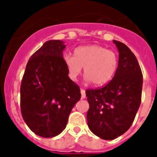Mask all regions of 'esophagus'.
Returning a JSON list of instances; mask_svg holds the SVG:
<instances>
[{"label": "esophagus", "instance_id": "esophagus-1", "mask_svg": "<svg viewBox=\"0 0 157 157\" xmlns=\"http://www.w3.org/2000/svg\"><path fill=\"white\" fill-rule=\"evenodd\" d=\"M81 98H86V90H83V89H81Z\"/></svg>", "mask_w": 157, "mask_h": 157}]
</instances>
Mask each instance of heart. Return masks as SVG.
I'll return each mask as SVG.
<instances>
[{
    "label": "heart",
    "mask_w": 157,
    "mask_h": 157,
    "mask_svg": "<svg viewBox=\"0 0 157 157\" xmlns=\"http://www.w3.org/2000/svg\"><path fill=\"white\" fill-rule=\"evenodd\" d=\"M64 64L71 81L77 80L84 67L86 81L103 86L113 78L118 67V56L115 51L101 45H84L74 50V57L65 55Z\"/></svg>",
    "instance_id": "1"
}]
</instances>
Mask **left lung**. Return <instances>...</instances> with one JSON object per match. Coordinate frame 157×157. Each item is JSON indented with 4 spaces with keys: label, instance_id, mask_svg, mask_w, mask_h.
I'll use <instances>...</instances> for the list:
<instances>
[{
    "label": "left lung",
    "instance_id": "8db88e82",
    "mask_svg": "<svg viewBox=\"0 0 157 157\" xmlns=\"http://www.w3.org/2000/svg\"><path fill=\"white\" fill-rule=\"evenodd\" d=\"M119 52L117 70L109 83L86 90L88 126L96 136L112 140L129 129L141 103L143 74L136 57L124 43L113 40Z\"/></svg>",
    "mask_w": 157,
    "mask_h": 157
}]
</instances>
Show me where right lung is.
I'll list each match as a JSON object with an SVG mask.
<instances>
[{
    "mask_svg": "<svg viewBox=\"0 0 157 157\" xmlns=\"http://www.w3.org/2000/svg\"><path fill=\"white\" fill-rule=\"evenodd\" d=\"M63 41L48 40L31 56L20 87L21 113L29 129L43 138L66 128L81 90L69 78L64 64Z\"/></svg>",
    "mask_w": 157,
    "mask_h": 157,
    "instance_id": "obj_1",
    "label": "right lung"
}]
</instances>
